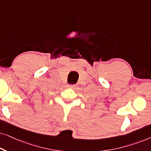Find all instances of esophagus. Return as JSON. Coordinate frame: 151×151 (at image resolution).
Wrapping results in <instances>:
<instances>
[{
    "label": "esophagus",
    "instance_id": "esophagus-1",
    "mask_svg": "<svg viewBox=\"0 0 151 151\" xmlns=\"http://www.w3.org/2000/svg\"><path fill=\"white\" fill-rule=\"evenodd\" d=\"M69 88H75V87H76V85H75V84H69Z\"/></svg>",
    "mask_w": 151,
    "mask_h": 151
}]
</instances>
